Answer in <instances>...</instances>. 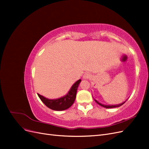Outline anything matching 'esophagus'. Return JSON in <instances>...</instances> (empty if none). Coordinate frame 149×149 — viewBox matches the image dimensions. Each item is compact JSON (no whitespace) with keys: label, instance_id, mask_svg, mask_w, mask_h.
<instances>
[{"label":"esophagus","instance_id":"34e87169","mask_svg":"<svg viewBox=\"0 0 149 149\" xmlns=\"http://www.w3.org/2000/svg\"><path fill=\"white\" fill-rule=\"evenodd\" d=\"M91 74H90V73H86L84 74L83 75V78L84 79H89L90 78H91Z\"/></svg>","mask_w":149,"mask_h":149}]
</instances>
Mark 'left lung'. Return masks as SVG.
<instances>
[{
	"label": "left lung",
	"instance_id": "1",
	"mask_svg": "<svg viewBox=\"0 0 149 149\" xmlns=\"http://www.w3.org/2000/svg\"><path fill=\"white\" fill-rule=\"evenodd\" d=\"M94 101H95L99 105H100L101 106H102V107H106V108H113V107H119V106H122L123 104H124L125 103V102H124L121 103V104H118V105H111V106H109V105H104V104H101V103H100L99 102H97L96 100H94Z\"/></svg>",
	"mask_w": 149,
	"mask_h": 149
}]
</instances>
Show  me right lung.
I'll return each instance as SVG.
<instances>
[{
  "instance_id": "1",
  "label": "right lung",
  "mask_w": 149,
  "mask_h": 149,
  "mask_svg": "<svg viewBox=\"0 0 149 149\" xmlns=\"http://www.w3.org/2000/svg\"><path fill=\"white\" fill-rule=\"evenodd\" d=\"M81 81V79L77 81L72 86L68 93L66 96L61 98L56 99V100H48V99L40 95V94H38V96L41 101L49 109L55 111L66 110L70 107L74 103L76 99L77 89Z\"/></svg>"
}]
</instances>
